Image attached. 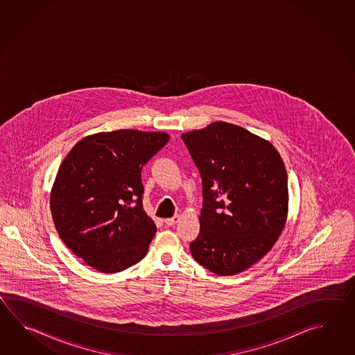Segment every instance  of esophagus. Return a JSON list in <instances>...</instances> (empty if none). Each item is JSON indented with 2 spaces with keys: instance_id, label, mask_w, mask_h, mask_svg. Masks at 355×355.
<instances>
[{
  "instance_id": "obj_1",
  "label": "esophagus",
  "mask_w": 355,
  "mask_h": 355,
  "mask_svg": "<svg viewBox=\"0 0 355 355\" xmlns=\"http://www.w3.org/2000/svg\"><path fill=\"white\" fill-rule=\"evenodd\" d=\"M179 219H180V216H174L171 218L165 219V223H166L167 226H174V225L179 222Z\"/></svg>"
}]
</instances>
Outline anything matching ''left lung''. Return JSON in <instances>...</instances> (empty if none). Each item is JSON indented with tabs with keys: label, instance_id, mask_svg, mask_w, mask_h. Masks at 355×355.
<instances>
[{
	"label": "left lung",
	"instance_id": "8db88e82",
	"mask_svg": "<svg viewBox=\"0 0 355 355\" xmlns=\"http://www.w3.org/2000/svg\"><path fill=\"white\" fill-rule=\"evenodd\" d=\"M203 185L200 232L190 243L199 264L234 275L265 257L288 214V176L270 142L226 121L184 133Z\"/></svg>",
	"mask_w": 355,
	"mask_h": 355
}]
</instances>
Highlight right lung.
<instances>
[{
    "mask_svg": "<svg viewBox=\"0 0 355 355\" xmlns=\"http://www.w3.org/2000/svg\"><path fill=\"white\" fill-rule=\"evenodd\" d=\"M168 139L164 132H101L60 164L51 193L54 226L91 268L121 272L146 257L156 225L144 211L141 173Z\"/></svg>",
    "mask_w": 355,
    "mask_h": 355,
    "instance_id": "obj_1",
    "label": "right lung"
}]
</instances>
